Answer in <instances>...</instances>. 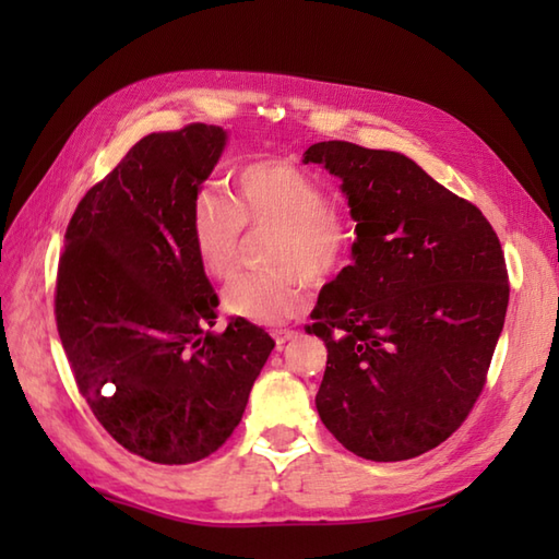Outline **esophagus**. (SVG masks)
<instances>
[{"label":"esophagus","mask_w":559,"mask_h":559,"mask_svg":"<svg viewBox=\"0 0 559 559\" xmlns=\"http://www.w3.org/2000/svg\"><path fill=\"white\" fill-rule=\"evenodd\" d=\"M298 338V331H290V329H281V331H273V341H276V346L283 348L286 343Z\"/></svg>","instance_id":"obj_1"}]
</instances>
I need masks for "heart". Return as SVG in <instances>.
Masks as SVG:
<instances>
[{"instance_id":"obj_1","label":"heart","mask_w":559,"mask_h":559,"mask_svg":"<svg viewBox=\"0 0 559 559\" xmlns=\"http://www.w3.org/2000/svg\"><path fill=\"white\" fill-rule=\"evenodd\" d=\"M247 225L273 223L278 237L264 273H240L223 293V307L261 326L298 317L310 300V276H329L346 259L350 235L312 175L283 158L247 163L235 175V204L211 189L194 194L187 235L199 266L211 278H228Z\"/></svg>"}]
</instances>
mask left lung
<instances>
[{
  "label": "left lung",
  "mask_w": 559,
  "mask_h": 559,
  "mask_svg": "<svg viewBox=\"0 0 559 559\" xmlns=\"http://www.w3.org/2000/svg\"><path fill=\"white\" fill-rule=\"evenodd\" d=\"M338 177L353 264L319 293L317 411L355 456L406 461L466 420L502 334L509 283L492 225L396 151L319 141L302 153Z\"/></svg>",
  "instance_id": "8db88e82"
}]
</instances>
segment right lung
I'll return each instance as SVG.
<instances>
[{
    "mask_svg": "<svg viewBox=\"0 0 559 559\" xmlns=\"http://www.w3.org/2000/svg\"><path fill=\"white\" fill-rule=\"evenodd\" d=\"M225 144L213 124L141 139L79 201L57 271V331L79 391L124 449L168 466L233 435L276 346L242 317L211 331L218 295L187 213Z\"/></svg>",
    "mask_w": 559,
    "mask_h": 559,
    "instance_id": "1",
    "label": "right lung"
}]
</instances>
